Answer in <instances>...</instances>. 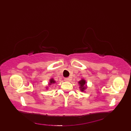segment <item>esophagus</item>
<instances>
[{"mask_svg":"<svg viewBox=\"0 0 131 131\" xmlns=\"http://www.w3.org/2000/svg\"><path fill=\"white\" fill-rule=\"evenodd\" d=\"M64 80H65V81H70L71 80L70 78H69V77H68V78H65V79H64Z\"/></svg>","mask_w":131,"mask_h":131,"instance_id":"34e87169","label":"esophagus"}]
</instances>
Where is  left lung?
<instances>
[{
  "label": "left lung",
  "instance_id": "1",
  "mask_svg": "<svg viewBox=\"0 0 131 131\" xmlns=\"http://www.w3.org/2000/svg\"><path fill=\"white\" fill-rule=\"evenodd\" d=\"M79 85V88H80V90L81 91V92H85L86 90L88 88V86L87 85V81L85 79H82L81 80H80L78 82Z\"/></svg>",
  "mask_w": 131,
  "mask_h": 131
}]
</instances>
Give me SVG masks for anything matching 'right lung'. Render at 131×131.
Returning <instances> with one entry per match:
<instances>
[{"mask_svg": "<svg viewBox=\"0 0 131 131\" xmlns=\"http://www.w3.org/2000/svg\"><path fill=\"white\" fill-rule=\"evenodd\" d=\"M55 83H56V81L54 80V79L51 78V79H50L49 80V83H48V85H51L52 84H55ZM46 90H48V87L47 86V87H46Z\"/></svg>", "mask_w": 131, "mask_h": 131, "instance_id": "obj_1", "label": "right lung"}]
</instances>
